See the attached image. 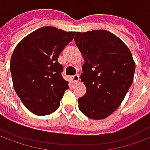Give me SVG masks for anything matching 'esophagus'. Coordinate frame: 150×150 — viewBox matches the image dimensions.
I'll list each match as a JSON object with an SVG mask.
<instances>
[{
	"instance_id": "1",
	"label": "esophagus",
	"mask_w": 150,
	"mask_h": 150,
	"mask_svg": "<svg viewBox=\"0 0 150 150\" xmlns=\"http://www.w3.org/2000/svg\"><path fill=\"white\" fill-rule=\"evenodd\" d=\"M71 79H72V81L74 82V83H77V82L79 80V75H73V76L71 77Z\"/></svg>"
}]
</instances>
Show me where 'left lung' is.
<instances>
[{
	"instance_id": "left-lung-1",
	"label": "left lung",
	"mask_w": 150,
	"mask_h": 150,
	"mask_svg": "<svg viewBox=\"0 0 150 150\" xmlns=\"http://www.w3.org/2000/svg\"><path fill=\"white\" fill-rule=\"evenodd\" d=\"M75 42L83 56L81 80L86 94L79 109L92 119H103L117 109L131 86L135 64L130 51L106 30L76 33Z\"/></svg>"
}]
</instances>
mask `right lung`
<instances>
[{
    "label": "right lung",
    "instance_id": "add662e5",
    "mask_svg": "<svg viewBox=\"0 0 150 150\" xmlns=\"http://www.w3.org/2000/svg\"><path fill=\"white\" fill-rule=\"evenodd\" d=\"M75 33L47 26L30 33L16 45L10 61L13 86L33 114L51 115L59 107L69 87L58 58Z\"/></svg>",
    "mask_w": 150,
    "mask_h": 150
}]
</instances>
